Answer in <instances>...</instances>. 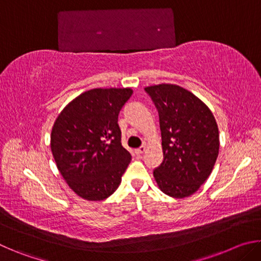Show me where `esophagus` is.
Instances as JSON below:
<instances>
[{
	"instance_id": "esophagus-1",
	"label": "esophagus",
	"mask_w": 261,
	"mask_h": 261,
	"mask_svg": "<svg viewBox=\"0 0 261 261\" xmlns=\"http://www.w3.org/2000/svg\"><path fill=\"white\" fill-rule=\"evenodd\" d=\"M145 152V146H140L139 148H137L135 153L137 154V155H140V154H143Z\"/></svg>"
}]
</instances>
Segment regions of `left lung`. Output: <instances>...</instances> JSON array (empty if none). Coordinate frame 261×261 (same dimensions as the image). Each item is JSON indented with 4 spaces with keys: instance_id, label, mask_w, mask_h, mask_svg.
Wrapping results in <instances>:
<instances>
[{
    "instance_id": "8db88e82",
    "label": "left lung",
    "mask_w": 261,
    "mask_h": 261,
    "mask_svg": "<svg viewBox=\"0 0 261 261\" xmlns=\"http://www.w3.org/2000/svg\"><path fill=\"white\" fill-rule=\"evenodd\" d=\"M160 121L163 160L153 171L162 192L174 198L193 194L208 178L219 155V129L210 108L173 84L145 87Z\"/></svg>"
}]
</instances>
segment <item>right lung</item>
Returning a JSON list of instances; mask_svg holds the SVG:
<instances>
[{
  "label": "right lung",
  "instance_id": "add662e5",
  "mask_svg": "<svg viewBox=\"0 0 261 261\" xmlns=\"http://www.w3.org/2000/svg\"><path fill=\"white\" fill-rule=\"evenodd\" d=\"M131 88H93L62 110L50 148L57 169L79 197L100 201L116 191L131 161L122 146L118 114Z\"/></svg>",
  "mask_w": 261,
  "mask_h": 261
}]
</instances>
